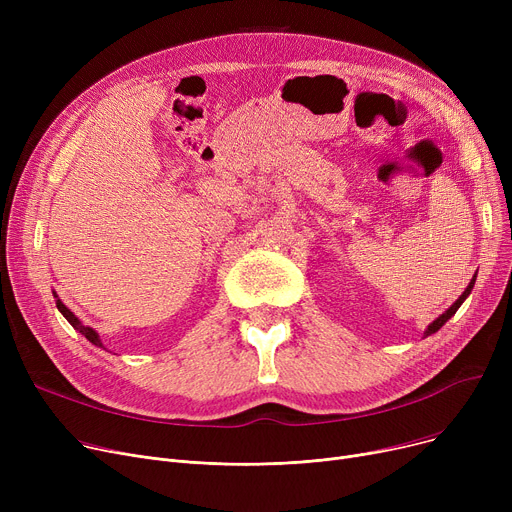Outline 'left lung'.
I'll use <instances>...</instances> for the list:
<instances>
[{
    "label": "left lung",
    "instance_id": "1",
    "mask_svg": "<svg viewBox=\"0 0 512 512\" xmlns=\"http://www.w3.org/2000/svg\"><path fill=\"white\" fill-rule=\"evenodd\" d=\"M475 278H477V274L473 276V280L469 282V286L465 288V292L461 294V297H459V299H456V301H454V303L450 305V309H446V311H444V313H442V315H440L438 319H434V321H432V324H429V326H427V330H425V336H429V334H436V332H438V330H440V328H442V326L446 324V321H448V319H450V317H452V315L456 313V309H459V307H461V305L465 303V299L469 297V294H471V290H473Z\"/></svg>",
    "mask_w": 512,
    "mask_h": 512
}]
</instances>
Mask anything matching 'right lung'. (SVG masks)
I'll return each mask as SVG.
<instances>
[{"label":"right lung","mask_w":512,"mask_h":512,"mask_svg":"<svg viewBox=\"0 0 512 512\" xmlns=\"http://www.w3.org/2000/svg\"><path fill=\"white\" fill-rule=\"evenodd\" d=\"M56 299H58V297H56ZM56 305H58L60 313H62V315H64V317L70 321V326H72L74 330H78L80 334H83V336H85L89 342H93L95 346H103V344H101V338H99V334H97L93 328H89V326H83V321H80V319H78V317H76V315H74V313H72V311H70V309H68V307H66V305L60 301V299L56 301Z\"/></svg>","instance_id":"1"}]
</instances>
